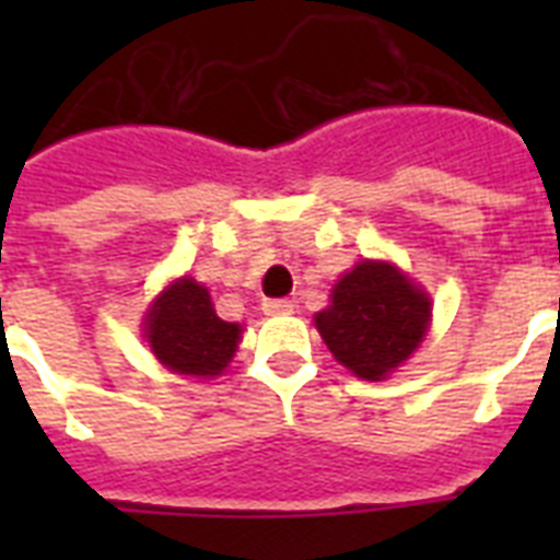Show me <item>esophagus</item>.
Returning a JSON list of instances; mask_svg holds the SVG:
<instances>
[{
	"instance_id": "1",
	"label": "esophagus",
	"mask_w": 560,
	"mask_h": 560,
	"mask_svg": "<svg viewBox=\"0 0 560 560\" xmlns=\"http://www.w3.org/2000/svg\"><path fill=\"white\" fill-rule=\"evenodd\" d=\"M293 311V302L290 299H267L264 302V314L279 316V314H290Z\"/></svg>"
}]
</instances>
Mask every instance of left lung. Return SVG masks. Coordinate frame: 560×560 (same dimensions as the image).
I'll list each match as a JSON object with an SVG mask.
<instances>
[{"label":"left lung","mask_w":560,"mask_h":560,"mask_svg":"<svg viewBox=\"0 0 560 560\" xmlns=\"http://www.w3.org/2000/svg\"><path fill=\"white\" fill-rule=\"evenodd\" d=\"M427 319L430 299L398 267L360 261L334 284L316 328L342 366L363 381H381L418 349Z\"/></svg>","instance_id":"obj_1"}]
</instances>
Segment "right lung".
I'll use <instances>...</instances> for the list:
<instances>
[{
	"label": "right lung",
	"instance_id": "1",
	"mask_svg": "<svg viewBox=\"0 0 560 560\" xmlns=\"http://www.w3.org/2000/svg\"><path fill=\"white\" fill-rule=\"evenodd\" d=\"M235 323L214 314L209 290L191 279L174 281L144 319V337L153 354L179 374L214 377L237 349Z\"/></svg>",
	"mask_w": 560,
	"mask_h": 560
}]
</instances>
